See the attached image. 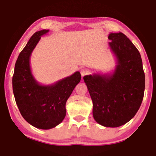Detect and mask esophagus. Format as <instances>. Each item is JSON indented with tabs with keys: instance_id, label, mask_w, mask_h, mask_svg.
<instances>
[{
	"instance_id": "esophagus-1",
	"label": "esophagus",
	"mask_w": 156,
	"mask_h": 156,
	"mask_svg": "<svg viewBox=\"0 0 156 156\" xmlns=\"http://www.w3.org/2000/svg\"><path fill=\"white\" fill-rule=\"evenodd\" d=\"M81 76L83 77L84 75L88 74V70H87L86 68H82L81 69Z\"/></svg>"
}]
</instances>
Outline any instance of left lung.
<instances>
[{"label": "left lung", "mask_w": 156, "mask_h": 156, "mask_svg": "<svg viewBox=\"0 0 156 156\" xmlns=\"http://www.w3.org/2000/svg\"><path fill=\"white\" fill-rule=\"evenodd\" d=\"M111 51L116 58L113 71L83 77L90 92L94 119L107 127H118L129 121L140 108L145 88L141 55L122 32L110 33Z\"/></svg>", "instance_id": "1"}]
</instances>
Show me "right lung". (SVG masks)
Wrapping results in <instances>:
<instances>
[{"label":"right lung","mask_w":156,"mask_h":156,"mask_svg":"<svg viewBox=\"0 0 156 156\" xmlns=\"http://www.w3.org/2000/svg\"><path fill=\"white\" fill-rule=\"evenodd\" d=\"M49 30L36 32L20 52L12 77L13 93L19 111L29 124L42 129L55 127L66 116V103L81 79L78 71L49 85H42L34 78L30 66L32 51Z\"/></svg>","instance_id":"right-lung-1"}]
</instances>
